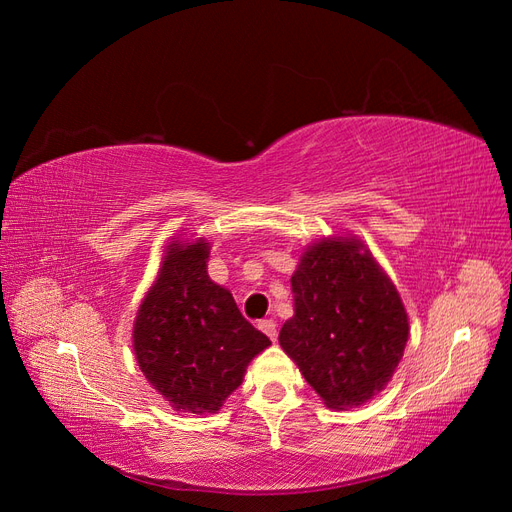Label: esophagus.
Wrapping results in <instances>:
<instances>
[{"instance_id":"1","label":"esophagus","mask_w":512,"mask_h":512,"mask_svg":"<svg viewBox=\"0 0 512 512\" xmlns=\"http://www.w3.org/2000/svg\"><path fill=\"white\" fill-rule=\"evenodd\" d=\"M258 329L265 333L271 342H275L277 339V324H275V320H260L258 322Z\"/></svg>"}]
</instances>
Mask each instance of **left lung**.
I'll list each match as a JSON object with an SVG mask.
<instances>
[{
    "instance_id": "8db88e82",
    "label": "left lung",
    "mask_w": 512,
    "mask_h": 512,
    "mask_svg": "<svg viewBox=\"0 0 512 512\" xmlns=\"http://www.w3.org/2000/svg\"><path fill=\"white\" fill-rule=\"evenodd\" d=\"M290 284L294 316L280 346L327 408L363 406L389 384L408 342L395 284L352 237L309 245Z\"/></svg>"
}]
</instances>
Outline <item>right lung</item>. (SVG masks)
I'll use <instances>...</instances> for the list:
<instances>
[{
  "mask_svg": "<svg viewBox=\"0 0 512 512\" xmlns=\"http://www.w3.org/2000/svg\"><path fill=\"white\" fill-rule=\"evenodd\" d=\"M209 243L170 241L134 320L138 367L170 406L218 412L239 389L245 367L271 346L247 322L230 290L207 275Z\"/></svg>",
  "mask_w": 512,
  "mask_h": 512,
  "instance_id": "add662e5",
  "label": "right lung"
}]
</instances>
